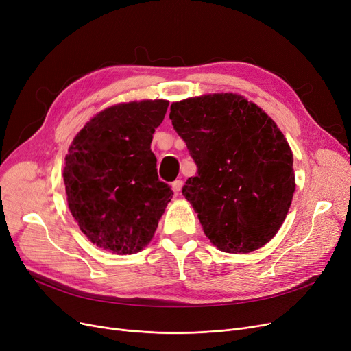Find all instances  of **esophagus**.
<instances>
[{
  "instance_id": "obj_1",
  "label": "esophagus",
  "mask_w": 351,
  "mask_h": 351,
  "mask_svg": "<svg viewBox=\"0 0 351 351\" xmlns=\"http://www.w3.org/2000/svg\"><path fill=\"white\" fill-rule=\"evenodd\" d=\"M182 186H183V182L180 179H176L175 182H172V189L176 195H179V192L182 191Z\"/></svg>"
}]
</instances>
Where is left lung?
I'll return each mask as SVG.
<instances>
[{
    "label": "left lung",
    "mask_w": 351,
    "mask_h": 351,
    "mask_svg": "<svg viewBox=\"0 0 351 351\" xmlns=\"http://www.w3.org/2000/svg\"><path fill=\"white\" fill-rule=\"evenodd\" d=\"M169 118L197 166L182 195L209 241L229 253L265 246L283 225L296 189L293 154L278 125L236 94L173 102Z\"/></svg>",
    "instance_id": "1"
}]
</instances>
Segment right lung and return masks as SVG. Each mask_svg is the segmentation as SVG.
Wrapping results in <instances>:
<instances>
[{
	"instance_id": "obj_1",
	"label": "right lung",
	"mask_w": 351,
	"mask_h": 351,
	"mask_svg": "<svg viewBox=\"0 0 351 351\" xmlns=\"http://www.w3.org/2000/svg\"><path fill=\"white\" fill-rule=\"evenodd\" d=\"M168 105L155 99L109 106L69 146L64 168L69 210L89 241L105 250H142L173 196L159 180L151 151Z\"/></svg>"
}]
</instances>
